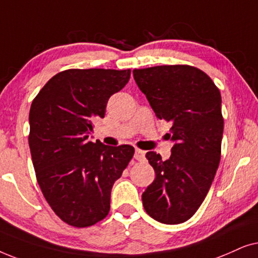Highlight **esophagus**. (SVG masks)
<instances>
[{
    "mask_svg": "<svg viewBox=\"0 0 258 258\" xmlns=\"http://www.w3.org/2000/svg\"><path fill=\"white\" fill-rule=\"evenodd\" d=\"M135 158H136L137 160H139V161L144 160V159H145V152H144V151H142V150H139V149H136Z\"/></svg>",
    "mask_w": 258,
    "mask_h": 258,
    "instance_id": "34e87169",
    "label": "esophagus"
}]
</instances>
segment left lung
I'll return each instance as SVG.
<instances>
[{"instance_id": "8db88e82", "label": "left lung", "mask_w": 258, "mask_h": 258, "mask_svg": "<svg viewBox=\"0 0 258 258\" xmlns=\"http://www.w3.org/2000/svg\"><path fill=\"white\" fill-rule=\"evenodd\" d=\"M157 118L172 123L171 157L146 158L156 178L143 194L147 215L164 224H179L196 214L207 197L221 161L224 119L217 86L188 64L133 70Z\"/></svg>"}]
</instances>
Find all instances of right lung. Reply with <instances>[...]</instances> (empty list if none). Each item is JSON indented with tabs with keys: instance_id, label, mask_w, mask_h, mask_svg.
<instances>
[{
	"instance_id": "right-lung-1",
	"label": "right lung",
	"mask_w": 258,
	"mask_h": 258,
	"mask_svg": "<svg viewBox=\"0 0 258 258\" xmlns=\"http://www.w3.org/2000/svg\"><path fill=\"white\" fill-rule=\"evenodd\" d=\"M131 70H67L34 98L29 147L43 197L61 221L87 228L109 212L113 184L133 158L131 145L89 142L94 120L104 118L112 94L125 87Z\"/></svg>"
}]
</instances>
